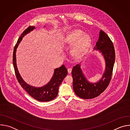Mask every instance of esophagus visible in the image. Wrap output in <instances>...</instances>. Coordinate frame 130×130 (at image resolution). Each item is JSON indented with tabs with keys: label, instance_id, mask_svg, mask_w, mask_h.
Here are the masks:
<instances>
[{
	"label": "esophagus",
	"instance_id": "esophagus-1",
	"mask_svg": "<svg viewBox=\"0 0 130 130\" xmlns=\"http://www.w3.org/2000/svg\"><path fill=\"white\" fill-rule=\"evenodd\" d=\"M67 70H68V73H70L71 72L72 69H71V68H68Z\"/></svg>",
	"mask_w": 130,
	"mask_h": 130
}]
</instances>
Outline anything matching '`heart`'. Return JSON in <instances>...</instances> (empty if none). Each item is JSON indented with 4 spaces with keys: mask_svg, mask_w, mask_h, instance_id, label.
<instances>
[{
    "mask_svg": "<svg viewBox=\"0 0 130 130\" xmlns=\"http://www.w3.org/2000/svg\"><path fill=\"white\" fill-rule=\"evenodd\" d=\"M91 39L89 35L84 34L80 29H75L71 31L66 37L65 43L68 45L74 44L71 50L75 56H79L83 53L89 47Z\"/></svg>",
    "mask_w": 130,
    "mask_h": 130,
    "instance_id": "b5f03b06",
    "label": "heart"
}]
</instances>
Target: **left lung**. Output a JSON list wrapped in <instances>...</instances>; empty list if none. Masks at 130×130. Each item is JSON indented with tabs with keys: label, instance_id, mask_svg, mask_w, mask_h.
Returning a JSON list of instances; mask_svg holds the SVG:
<instances>
[{
	"label": "left lung",
	"instance_id": "obj_1",
	"mask_svg": "<svg viewBox=\"0 0 130 130\" xmlns=\"http://www.w3.org/2000/svg\"><path fill=\"white\" fill-rule=\"evenodd\" d=\"M95 49L102 53L106 63L105 72L98 82L91 83L88 82L79 65L74 66L71 72L74 91L78 97L84 99H90L99 96L107 87L112 78L115 60V49L112 41L101 30Z\"/></svg>",
	"mask_w": 130,
	"mask_h": 130
}]
</instances>
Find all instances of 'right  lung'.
Listing matches in <instances>:
<instances>
[{
	"label": "right lung",
	"instance_id": "obj_1",
	"mask_svg": "<svg viewBox=\"0 0 130 130\" xmlns=\"http://www.w3.org/2000/svg\"><path fill=\"white\" fill-rule=\"evenodd\" d=\"M35 28L33 26L28 27L21 34L16 44L13 54V64L16 78L21 86L28 92V94L35 100L41 102L51 101L58 96L59 87L63 79L67 75V70L64 65L60 68L54 69V75L50 82L41 87H35L27 84L22 79L18 72L16 63V51L18 44L23 37Z\"/></svg>",
	"mask_w": 130,
	"mask_h": 130
}]
</instances>
